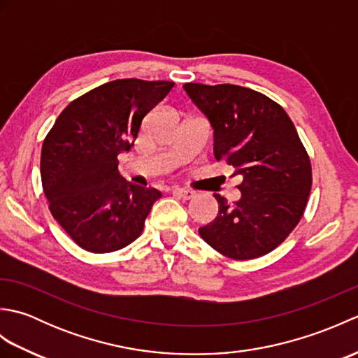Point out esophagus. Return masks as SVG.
<instances>
[{
	"mask_svg": "<svg viewBox=\"0 0 358 358\" xmlns=\"http://www.w3.org/2000/svg\"><path fill=\"white\" fill-rule=\"evenodd\" d=\"M172 192L183 200H192L195 196L194 191H191V189H185V187H173Z\"/></svg>",
	"mask_w": 358,
	"mask_h": 358,
	"instance_id": "1",
	"label": "esophagus"
}]
</instances>
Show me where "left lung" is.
I'll use <instances>...</instances> for the list:
<instances>
[{
	"instance_id": "obj_1",
	"label": "left lung",
	"mask_w": 358,
	"mask_h": 358,
	"mask_svg": "<svg viewBox=\"0 0 358 358\" xmlns=\"http://www.w3.org/2000/svg\"><path fill=\"white\" fill-rule=\"evenodd\" d=\"M189 98L209 120L217 162L240 175V200L214 194L218 215L199 229L209 246L234 260L275 249L299 224L313 186L306 149L285 109L257 90L186 83Z\"/></svg>"
}]
</instances>
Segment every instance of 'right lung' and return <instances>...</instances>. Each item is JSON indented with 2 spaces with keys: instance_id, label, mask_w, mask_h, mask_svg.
I'll use <instances>...</instances> for the list:
<instances>
[{
  "instance_id": "1",
  "label": "right lung",
  "mask_w": 358,
  "mask_h": 358,
  "mask_svg": "<svg viewBox=\"0 0 358 358\" xmlns=\"http://www.w3.org/2000/svg\"><path fill=\"white\" fill-rule=\"evenodd\" d=\"M172 81L106 83L59 113L41 149V181L53 218L80 248L106 254L140 237L162 196L129 183L118 155L129 152L143 118L171 92Z\"/></svg>"
}]
</instances>
